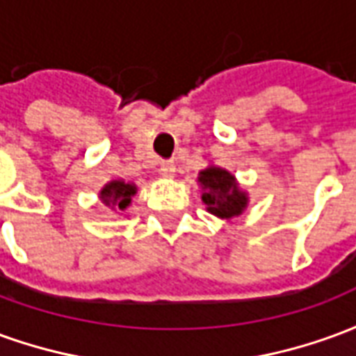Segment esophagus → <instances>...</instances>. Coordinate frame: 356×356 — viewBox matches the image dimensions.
<instances>
[{"label": "esophagus", "mask_w": 356, "mask_h": 356, "mask_svg": "<svg viewBox=\"0 0 356 356\" xmlns=\"http://www.w3.org/2000/svg\"><path fill=\"white\" fill-rule=\"evenodd\" d=\"M160 171H162L163 175L171 177V175L175 173V162H173V160H162V162H160Z\"/></svg>", "instance_id": "1"}]
</instances>
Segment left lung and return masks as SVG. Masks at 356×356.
Instances as JSON below:
<instances>
[{
  "instance_id": "obj_1",
  "label": "left lung",
  "mask_w": 356,
  "mask_h": 356,
  "mask_svg": "<svg viewBox=\"0 0 356 356\" xmlns=\"http://www.w3.org/2000/svg\"><path fill=\"white\" fill-rule=\"evenodd\" d=\"M200 181L204 194L202 200L208 206V211L221 219H231L242 213L246 208V194L238 191L236 181L229 171L221 168H208L200 171Z\"/></svg>"
}]
</instances>
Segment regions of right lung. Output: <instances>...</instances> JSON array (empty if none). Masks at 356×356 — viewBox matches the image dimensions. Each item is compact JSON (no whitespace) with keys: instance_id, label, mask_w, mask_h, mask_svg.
I'll return each mask as SVG.
<instances>
[{"instance_id":"obj_1","label":"right lung","mask_w":356,"mask_h":356,"mask_svg":"<svg viewBox=\"0 0 356 356\" xmlns=\"http://www.w3.org/2000/svg\"><path fill=\"white\" fill-rule=\"evenodd\" d=\"M137 193V188L124 181H112L101 191V200L104 206L112 209H125L131 202V196Z\"/></svg>"}]
</instances>
